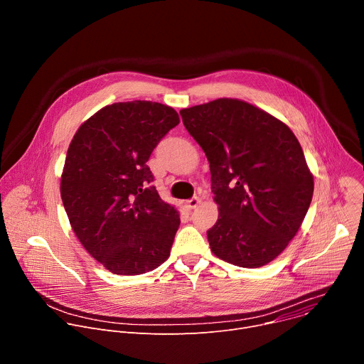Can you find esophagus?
<instances>
[{"mask_svg": "<svg viewBox=\"0 0 364 364\" xmlns=\"http://www.w3.org/2000/svg\"><path fill=\"white\" fill-rule=\"evenodd\" d=\"M198 204H200V198L198 197H193V198L186 201V209L187 210H193V209H196Z\"/></svg>", "mask_w": 364, "mask_h": 364, "instance_id": "34e87169", "label": "esophagus"}]
</instances>
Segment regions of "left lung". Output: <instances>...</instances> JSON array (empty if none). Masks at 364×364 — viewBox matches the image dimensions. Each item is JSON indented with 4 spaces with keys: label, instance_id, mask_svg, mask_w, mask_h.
<instances>
[{
    "label": "left lung",
    "instance_id": "8db88e82",
    "mask_svg": "<svg viewBox=\"0 0 364 364\" xmlns=\"http://www.w3.org/2000/svg\"><path fill=\"white\" fill-rule=\"evenodd\" d=\"M180 115L210 163L219 204V219L207 230L212 252L242 268L269 264L296 235L314 193L296 136L237 99H218Z\"/></svg>",
    "mask_w": 364,
    "mask_h": 364
}]
</instances>
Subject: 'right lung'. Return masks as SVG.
Returning a JSON list of instances; mask_svg holds the SVG:
<instances>
[{
  "mask_svg": "<svg viewBox=\"0 0 364 364\" xmlns=\"http://www.w3.org/2000/svg\"><path fill=\"white\" fill-rule=\"evenodd\" d=\"M178 122L161 103L119 102L90 117L69 145L65 210L85 249L112 274H145L170 256L180 218L151 186L146 161Z\"/></svg>",
  "mask_w": 364,
  "mask_h": 364,
  "instance_id": "1",
  "label": "right lung"
}]
</instances>
